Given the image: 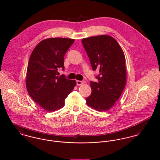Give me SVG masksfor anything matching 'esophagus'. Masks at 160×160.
Wrapping results in <instances>:
<instances>
[{
	"label": "esophagus",
	"instance_id": "1",
	"mask_svg": "<svg viewBox=\"0 0 160 160\" xmlns=\"http://www.w3.org/2000/svg\"><path fill=\"white\" fill-rule=\"evenodd\" d=\"M84 81H79V80H76V84L78 86H79V85H81L82 84H84Z\"/></svg>",
	"mask_w": 160,
	"mask_h": 160
}]
</instances>
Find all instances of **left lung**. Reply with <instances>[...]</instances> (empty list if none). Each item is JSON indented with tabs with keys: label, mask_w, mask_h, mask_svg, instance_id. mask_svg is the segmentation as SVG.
Segmentation results:
<instances>
[{
	"label": "left lung",
	"mask_w": 160,
	"mask_h": 160,
	"mask_svg": "<svg viewBox=\"0 0 160 160\" xmlns=\"http://www.w3.org/2000/svg\"><path fill=\"white\" fill-rule=\"evenodd\" d=\"M93 71L99 70L97 82L90 81L92 90L86 103L92 108L108 110L120 97L126 82L125 57L113 38L107 35L82 39Z\"/></svg>",
	"instance_id": "1"
}]
</instances>
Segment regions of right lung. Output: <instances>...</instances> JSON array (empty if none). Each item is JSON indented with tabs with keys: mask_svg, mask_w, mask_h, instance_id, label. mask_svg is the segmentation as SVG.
Listing matches in <instances>:
<instances>
[{
	"mask_svg": "<svg viewBox=\"0 0 160 160\" xmlns=\"http://www.w3.org/2000/svg\"><path fill=\"white\" fill-rule=\"evenodd\" d=\"M74 40L48 38L40 42L29 57L26 72V88L31 97L48 112L60 109L76 84L64 74L57 76L58 69L64 70V57Z\"/></svg>",
	"mask_w": 160,
	"mask_h": 160,
	"instance_id": "right-lung-1",
	"label": "right lung"
}]
</instances>
